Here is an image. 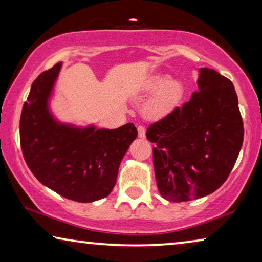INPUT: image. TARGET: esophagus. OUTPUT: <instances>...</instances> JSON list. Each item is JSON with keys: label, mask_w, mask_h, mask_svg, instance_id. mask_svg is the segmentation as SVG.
Returning a JSON list of instances; mask_svg holds the SVG:
<instances>
[{"label": "esophagus", "mask_w": 262, "mask_h": 262, "mask_svg": "<svg viewBox=\"0 0 262 262\" xmlns=\"http://www.w3.org/2000/svg\"><path fill=\"white\" fill-rule=\"evenodd\" d=\"M138 137L139 138H145V128L143 126H138Z\"/></svg>", "instance_id": "esophagus-1"}]
</instances>
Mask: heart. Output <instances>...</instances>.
Segmentation results:
<instances>
[{"label":"heart","instance_id":"heart-1","mask_svg":"<svg viewBox=\"0 0 262 262\" xmlns=\"http://www.w3.org/2000/svg\"><path fill=\"white\" fill-rule=\"evenodd\" d=\"M143 92L151 95L143 106V117L146 120L157 121L169 116L181 105L186 89L180 80L159 74L146 80Z\"/></svg>","mask_w":262,"mask_h":262}]
</instances>
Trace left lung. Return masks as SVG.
I'll return each instance as SVG.
<instances>
[{"instance_id": "obj_1", "label": "left lung", "mask_w": 262, "mask_h": 262, "mask_svg": "<svg viewBox=\"0 0 262 262\" xmlns=\"http://www.w3.org/2000/svg\"><path fill=\"white\" fill-rule=\"evenodd\" d=\"M198 92L152 124L154 169L161 195L180 203L209 195L224 184L243 143L234 84L209 68L198 69Z\"/></svg>"}]
</instances>
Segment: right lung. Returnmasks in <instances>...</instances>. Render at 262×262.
Listing matches in <instances>:
<instances>
[{
  "instance_id": "add662e5",
  "label": "right lung",
  "mask_w": 262,
  "mask_h": 262,
  "mask_svg": "<svg viewBox=\"0 0 262 262\" xmlns=\"http://www.w3.org/2000/svg\"><path fill=\"white\" fill-rule=\"evenodd\" d=\"M62 67L57 63L31 85L20 118L21 149L46 187L74 202H95L112 192L121 160L138 132L132 123L108 130L59 120L51 100Z\"/></svg>"
}]
</instances>
